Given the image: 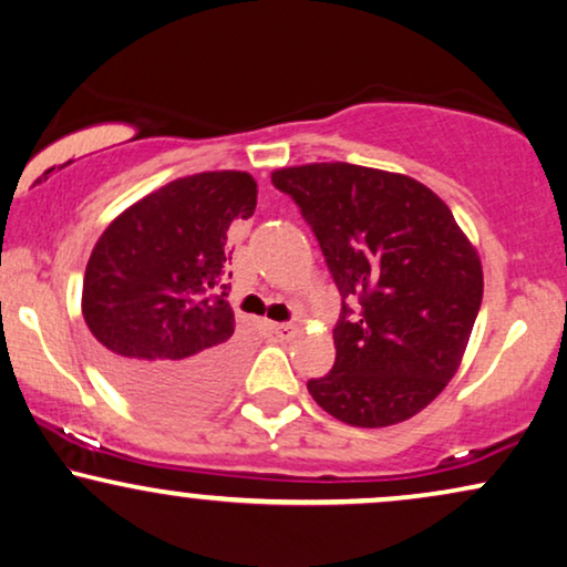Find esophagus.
<instances>
[{
  "label": "esophagus",
  "instance_id": "34e87169",
  "mask_svg": "<svg viewBox=\"0 0 567 567\" xmlns=\"http://www.w3.org/2000/svg\"><path fill=\"white\" fill-rule=\"evenodd\" d=\"M270 332H274L276 338L289 340L293 332H297V328H293V324H289V322H270Z\"/></svg>",
  "mask_w": 567,
  "mask_h": 567
}]
</instances>
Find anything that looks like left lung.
I'll use <instances>...</instances> for the list:
<instances>
[{
  "label": "left lung",
  "instance_id": "1",
  "mask_svg": "<svg viewBox=\"0 0 567 567\" xmlns=\"http://www.w3.org/2000/svg\"><path fill=\"white\" fill-rule=\"evenodd\" d=\"M270 181L312 227L343 297L336 363L309 394L355 429L421 413L460 369L483 301V266L454 214L413 177L348 162Z\"/></svg>",
  "mask_w": 567,
  "mask_h": 567
}]
</instances>
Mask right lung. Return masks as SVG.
<instances>
[{
    "label": "right lung",
    "instance_id": "1",
    "mask_svg": "<svg viewBox=\"0 0 567 567\" xmlns=\"http://www.w3.org/2000/svg\"><path fill=\"white\" fill-rule=\"evenodd\" d=\"M255 204L252 175L198 173L136 200L100 235L82 315L107 377L142 410L193 415L237 379L227 231Z\"/></svg>",
    "mask_w": 567,
    "mask_h": 567
}]
</instances>
